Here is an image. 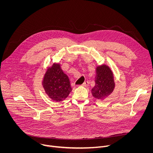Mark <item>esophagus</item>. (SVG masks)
<instances>
[{"label": "esophagus", "instance_id": "1", "mask_svg": "<svg viewBox=\"0 0 153 153\" xmlns=\"http://www.w3.org/2000/svg\"><path fill=\"white\" fill-rule=\"evenodd\" d=\"M88 84H89L88 82V81H86V82H85L82 84V86H85V87H86V86H88Z\"/></svg>", "mask_w": 153, "mask_h": 153}]
</instances>
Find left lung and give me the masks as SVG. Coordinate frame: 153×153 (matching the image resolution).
<instances>
[{"label":"left lung","instance_id":"obj_1","mask_svg":"<svg viewBox=\"0 0 153 153\" xmlns=\"http://www.w3.org/2000/svg\"><path fill=\"white\" fill-rule=\"evenodd\" d=\"M115 88L114 76L110 67L103 64L96 67L95 85L91 89L93 96L104 100L110 96Z\"/></svg>","mask_w":153,"mask_h":153}]
</instances>
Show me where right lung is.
I'll return each mask as SVG.
<instances>
[{
  "label": "right lung",
  "mask_w": 153,
  "mask_h": 153,
  "mask_svg": "<svg viewBox=\"0 0 153 153\" xmlns=\"http://www.w3.org/2000/svg\"><path fill=\"white\" fill-rule=\"evenodd\" d=\"M42 85L47 96L56 102L65 100L73 90L68 76L64 73L60 63L56 62L47 67Z\"/></svg>",
  "instance_id": "right-lung-1"
}]
</instances>
